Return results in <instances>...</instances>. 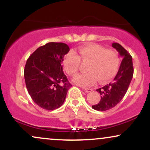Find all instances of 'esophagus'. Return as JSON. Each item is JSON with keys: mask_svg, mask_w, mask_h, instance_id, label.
Listing matches in <instances>:
<instances>
[{"mask_svg": "<svg viewBox=\"0 0 150 150\" xmlns=\"http://www.w3.org/2000/svg\"><path fill=\"white\" fill-rule=\"evenodd\" d=\"M82 89H83L84 90H85L87 92H92V89L88 88V87H83Z\"/></svg>", "mask_w": 150, "mask_h": 150, "instance_id": "34e87169", "label": "esophagus"}]
</instances>
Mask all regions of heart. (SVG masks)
<instances>
[{
	"label": "heart",
	"instance_id": "1",
	"mask_svg": "<svg viewBox=\"0 0 150 150\" xmlns=\"http://www.w3.org/2000/svg\"><path fill=\"white\" fill-rule=\"evenodd\" d=\"M81 62L89 63L86 68L87 73L77 75L73 82L81 86H90L97 80L101 84L112 80L119 70L120 60L118 53L113 49L97 44L82 46L78 50V55L73 51L65 55L63 63L68 75H75Z\"/></svg>",
	"mask_w": 150,
	"mask_h": 150
}]
</instances>
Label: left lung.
<instances>
[{
	"label": "left lung",
	"mask_w": 150,
	"mask_h": 150,
	"mask_svg": "<svg viewBox=\"0 0 150 150\" xmlns=\"http://www.w3.org/2000/svg\"><path fill=\"white\" fill-rule=\"evenodd\" d=\"M112 46L118 51L123 60L113 82L97 89L101 99L97 104L92 106V108L97 111H107L116 106L127 92L133 76L132 58L130 53L118 43H113Z\"/></svg>",
	"instance_id": "left-lung-1"
}]
</instances>
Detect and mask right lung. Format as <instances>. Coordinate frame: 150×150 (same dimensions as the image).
<instances>
[{"mask_svg":"<svg viewBox=\"0 0 150 150\" xmlns=\"http://www.w3.org/2000/svg\"><path fill=\"white\" fill-rule=\"evenodd\" d=\"M69 51L64 43L49 42L38 48L27 59L24 70L26 87L39 107L51 111L64 102L72 85L63 73L62 63Z\"/></svg>","mask_w":150,"mask_h":150,"instance_id":"add662e5","label":"right lung"}]
</instances>
